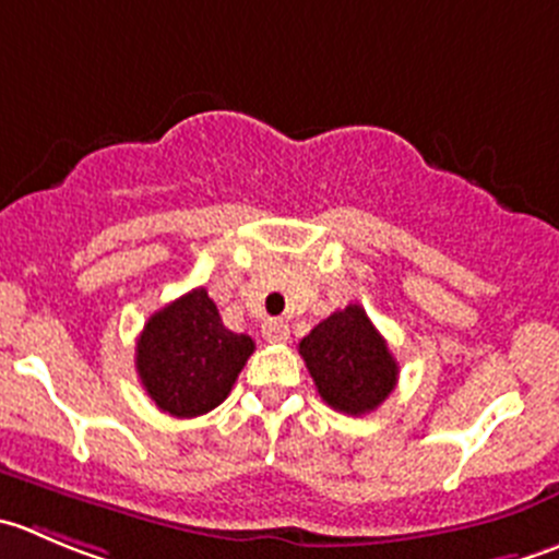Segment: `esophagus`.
I'll return each mask as SVG.
<instances>
[{"label":"esophagus","instance_id":"obj_1","mask_svg":"<svg viewBox=\"0 0 559 559\" xmlns=\"http://www.w3.org/2000/svg\"><path fill=\"white\" fill-rule=\"evenodd\" d=\"M262 335L270 344H284V341L289 338V324H286L284 319H267V322L262 324Z\"/></svg>","mask_w":559,"mask_h":559}]
</instances>
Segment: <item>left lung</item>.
<instances>
[{
    "instance_id": "8db88e82",
    "label": "left lung",
    "mask_w": 559,
    "mask_h": 559,
    "mask_svg": "<svg viewBox=\"0 0 559 559\" xmlns=\"http://www.w3.org/2000/svg\"><path fill=\"white\" fill-rule=\"evenodd\" d=\"M300 355L319 395L335 412H373L399 379V362L360 306L330 313L300 341Z\"/></svg>"
}]
</instances>
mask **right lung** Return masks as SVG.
Here are the masks:
<instances>
[{
	"instance_id": "obj_1",
	"label": "right lung",
	"mask_w": 559,
	"mask_h": 559,
	"mask_svg": "<svg viewBox=\"0 0 559 559\" xmlns=\"http://www.w3.org/2000/svg\"><path fill=\"white\" fill-rule=\"evenodd\" d=\"M253 349L251 335L221 322L207 289H193L147 319L135 341V371L160 412L197 417L231 393Z\"/></svg>"
}]
</instances>
